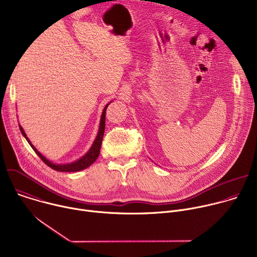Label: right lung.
<instances>
[{"label": "right lung", "instance_id": "right-lung-1", "mask_svg": "<svg viewBox=\"0 0 257 257\" xmlns=\"http://www.w3.org/2000/svg\"><path fill=\"white\" fill-rule=\"evenodd\" d=\"M111 103L108 102L102 111V114H101V118H100V123H99V128H98V132H97V135L91 145V148L89 149V151L82 157L80 158L79 160L73 162V163H70V164H54L52 163L51 161H49L47 158H45L38 150H36L34 146L32 145V143L30 142V140L28 139V137L26 136V133L24 132L23 128L21 127V125H19V128H20V131L22 133V135L25 137V139L28 141V143L30 144L31 148L33 149V151L36 153V155H38L42 161L48 165L50 168L58 171V172H78V171H81V170H84L86 168H88L89 166H91L95 160L98 158L99 156V152H100V146H101V141H102V137H103V133H104V127H105V111H106V107L107 105Z\"/></svg>", "mask_w": 257, "mask_h": 257}]
</instances>
